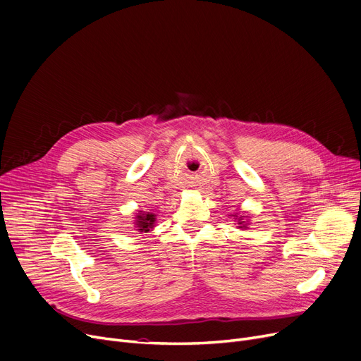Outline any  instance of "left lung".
I'll use <instances>...</instances> for the list:
<instances>
[{
    "label": "left lung",
    "mask_w": 361,
    "mask_h": 361,
    "mask_svg": "<svg viewBox=\"0 0 361 361\" xmlns=\"http://www.w3.org/2000/svg\"><path fill=\"white\" fill-rule=\"evenodd\" d=\"M233 216H236V218H238V224H240V226H239V228H245V227H246V224H247V223H245V221H243V215H240V216H238V215H233Z\"/></svg>",
    "instance_id": "obj_1"
}]
</instances>
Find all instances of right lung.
Wrapping results in <instances>:
<instances>
[{"instance_id": "right-lung-1", "label": "right lung", "mask_w": 361, "mask_h": 361, "mask_svg": "<svg viewBox=\"0 0 361 361\" xmlns=\"http://www.w3.org/2000/svg\"><path fill=\"white\" fill-rule=\"evenodd\" d=\"M156 221V215L152 212H143L140 211L138 215L135 216V227L138 231L142 233H149Z\"/></svg>"}]
</instances>
